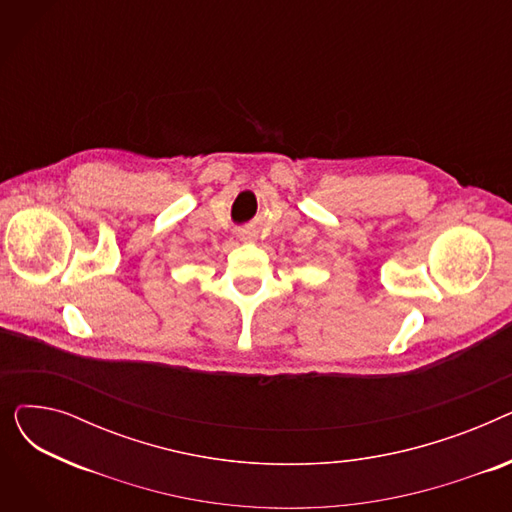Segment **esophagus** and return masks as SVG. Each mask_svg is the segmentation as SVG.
<instances>
[{
	"label": "esophagus",
	"instance_id": "34e87169",
	"mask_svg": "<svg viewBox=\"0 0 512 512\" xmlns=\"http://www.w3.org/2000/svg\"><path fill=\"white\" fill-rule=\"evenodd\" d=\"M240 240H253V234H251V232H242V234H240Z\"/></svg>",
	"mask_w": 512,
	"mask_h": 512
}]
</instances>
